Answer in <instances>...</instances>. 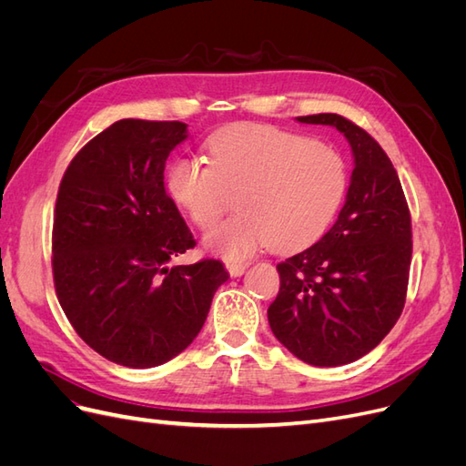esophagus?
<instances>
[{"mask_svg": "<svg viewBox=\"0 0 466 466\" xmlns=\"http://www.w3.org/2000/svg\"><path fill=\"white\" fill-rule=\"evenodd\" d=\"M247 266L248 264H245V262H228V264H225V268H228V272H229L231 278L243 276L245 270H247Z\"/></svg>", "mask_w": 466, "mask_h": 466, "instance_id": "34e87169", "label": "esophagus"}]
</instances>
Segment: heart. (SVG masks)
Here are the masks:
<instances>
[{
	"mask_svg": "<svg viewBox=\"0 0 466 466\" xmlns=\"http://www.w3.org/2000/svg\"><path fill=\"white\" fill-rule=\"evenodd\" d=\"M209 163L178 157L167 187L196 228L228 214L233 196L241 214L218 225L206 247L241 260L266 245L303 250L327 233L348 192V167L329 144L264 124H235L208 139Z\"/></svg>",
	"mask_w": 466,
	"mask_h": 466,
	"instance_id": "b5f03b06",
	"label": "heart"
}]
</instances>
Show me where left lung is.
I'll return each mask as SVG.
<instances>
[{
	"label": "left lung",
	"instance_id": "8db88e82",
	"mask_svg": "<svg viewBox=\"0 0 466 466\" xmlns=\"http://www.w3.org/2000/svg\"><path fill=\"white\" fill-rule=\"evenodd\" d=\"M298 120L342 132L356 167L329 233L276 266L279 291L268 322L295 358L336 368L370 354L402 313L412 258L410 209L387 153L358 124L332 112Z\"/></svg>",
	"mask_w": 466,
	"mask_h": 466
}]
</instances>
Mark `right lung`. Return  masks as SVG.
Returning <instances> with one entry per match:
<instances>
[{
	"label": "right lung",
	"instance_id": "right-lung-1",
	"mask_svg": "<svg viewBox=\"0 0 466 466\" xmlns=\"http://www.w3.org/2000/svg\"><path fill=\"white\" fill-rule=\"evenodd\" d=\"M185 139V122L118 120L77 151L56 198V295L81 340L126 368H155L188 348L229 279L214 258L168 266L196 247L163 182Z\"/></svg>",
	"mask_w": 466,
	"mask_h": 466
}]
</instances>
